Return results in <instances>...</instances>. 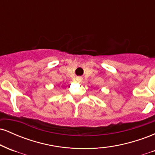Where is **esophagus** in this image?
<instances>
[{"label": "esophagus", "mask_w": 155, "mask_h": 155, "mask_svg": "<svg viewBox=\"0 0 155 155\" xmlns=\"http://www.w3.org/2000/svg\"><path fill=\"white\" fill-rule=\"evenodd\" d=\"M76 81H77V82L80 83V82H81V81H82V78L80 77V76H78V77H76Z\"/></svg>", "instance_id": "1"}]
</instances>
